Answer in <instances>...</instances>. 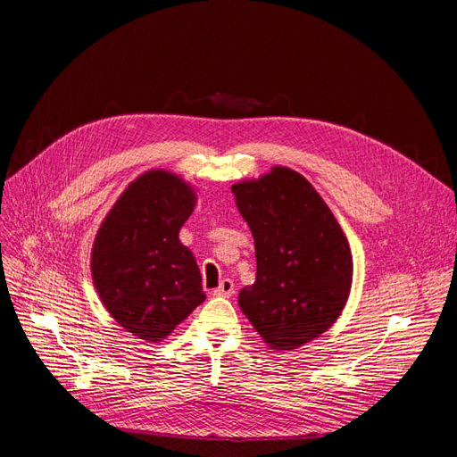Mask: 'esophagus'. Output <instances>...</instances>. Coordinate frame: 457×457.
I'll use <instances>...</instances> for the list:
<instances>
[{"label": "esophagus", "instance_id": "obj_1", "mask_svg": "<svg viewBox=\"0 0 457 457\" xmlns=\"http://www.w3.org/2000/svg\"><path fill=\"white\" fill-rule=\"evenodd\" d=\"M212 295L214 296H231V295H235V283L231 279H228V278L222 279L220 285L212 291Z\"/></svg>", "mask_w": 457, "mask_h": 457}]
</instances>
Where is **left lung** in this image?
Returning <instances> with one entry per match:
<instances>
[{
	"label": "left lung",
	"instance_id": "1",
	"mask_svg": "<svg viewBox=\"0 0 457 457\" xmlns=\"http://www.w3.org/2000/svg\"><path fill=\"white\" fill-rule=\"evenodd\" d=\"M253 243L257 274L238 305L274 350L319 337L346 305L353 262L333 212L302 174L274 166L231 187Z\"/></svg>",
	"mask_w": 457,
	"mask_h": 457
}]
</instances>
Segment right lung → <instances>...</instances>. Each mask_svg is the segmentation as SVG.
Masks as SVG:
<instances>
[{"label":"right lung","instance_id":"obj_1","mask_svg":"<svg viewBox=\"0 0 457 457\" xmlns=\"http://www.w3.org/2000/svg\"><path fill=\"white\" fill-rule=\"evenodd\" d=\"M195 188L166 170L138 176L116 200L92 246V279L111 317L159 343L204 300L202 276L179 229Z\"/></svg>","mask_w":457,"mask_h":457}]
</instances>
